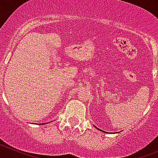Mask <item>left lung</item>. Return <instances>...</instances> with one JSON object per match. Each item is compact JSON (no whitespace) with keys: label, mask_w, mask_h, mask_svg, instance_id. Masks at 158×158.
<instances>
[{"label":"left lung","mask_w":158,"mask_h":158,"mask_svg":"<svg viewBox=\"0 0 158 158\" xmlns=\"http://www.w3.org/2000/svg\"><path fill=\"white\" fill-rule=\"evenodd\" d=\"M95 127L97 128V127ZM97 129H98V128H97ZM98 130H100V129H98ZM100 131H101V130H100ZM105 133H106V132H105Z\"/></svg>","instance_id":"8db88e82"}]
</instances>
